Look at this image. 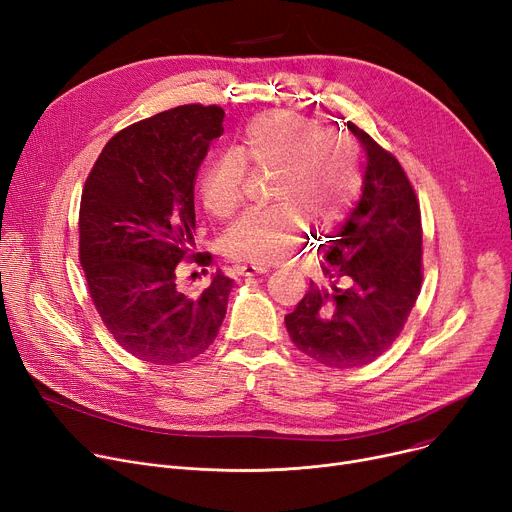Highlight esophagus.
<instances>
[{
  "label": "esophagus",
  "instance_id": "1",
  "mask_svg": "<svg viewBox=\"0 0 512 512\" xmlns=\"http://www.w3.org/2000/svg\"><path fill=\"white\" fill-rule=\"evenodd\" d=\"M236 272L242 274V276H253V274L270 272V267H267V265H255V263H245V265H238Z\"/></svg>",
  "mask_w": 512,
  "mask_h": 512
}]
</instances>
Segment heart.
Wrapping results in <instances>:
<instances>
[{"label": "heart", "mask_w": 512, "mask_h": 512, "mask_svg": "<svg viewBox=\"0 0 512 512\" xmlns=\"http://www.w3.org/2000/svg\"><path fill=\"white\" fill-rule=\"evenodd\" d=\"M249 174H270L274 205L247 211L226 232L230 257L272 263L297 251L309 226L328 232L351 211L361 186V153L351 137L297 112H267L242 128L228 153L201 176V199L215 218H230L245 201Z\"/></svg>", "instance_id": "1"}]
</instances>
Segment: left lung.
Masks as SVG:
<instances>
[{"label":"left lung","mask_w":512,"mask_h":512,"mask_svg":"<svg viewBox=\"0 0 512 512\" xmlns=\"http://www.w3.org/2000/svg\"><path fill=\"white\" fill-rule=\"evenodd\" d=\"M367 151L363 195L321 257L328 288L309 284L284 317L301 353L348 369L382 357L405 328L423 282V228L400 161L348 122Z\"/></svg>","instance_id":"left-lung-1"}]
</instances>
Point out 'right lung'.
Here are the masks:
<instances>
[{"label":"right lung","instance_id":"right-lung-1","mask_svg":"<svg viewBox=\"0 0 512 512\" xmlns=\"http://www.w3.org/2000/svg\"><path fill=\"white\" fill-rule=\"evenodd\" d=\"M222 122V107L201 103L134 122L107 141L83 186L78 259L91 301L124 351L153 365L203 355L226 317L232 278L180 286L182 261H211L193 249L195 176Z\"/></svg>","mask_w":512,"mask_h":512}]
</instances>
